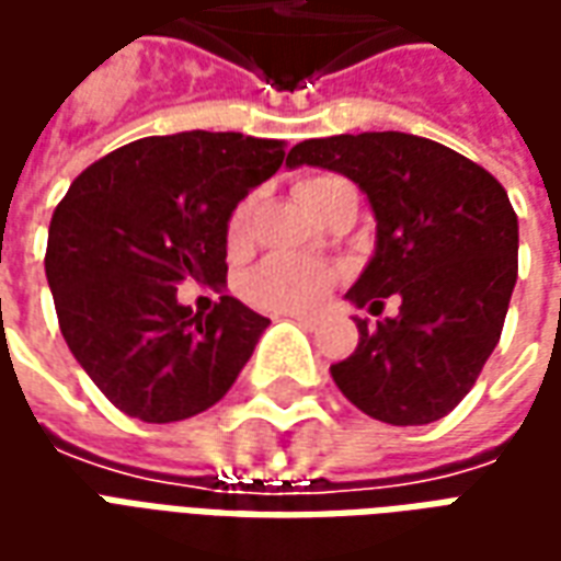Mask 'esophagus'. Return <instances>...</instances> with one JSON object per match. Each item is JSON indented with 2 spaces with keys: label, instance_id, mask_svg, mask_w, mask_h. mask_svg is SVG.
<instances>
[{
  "label": "esophagus",
  "instance_id": "esophagus-1",
  "mask_svg": "<svg viewBox=\"0 0 561 561\" xmlns=\"http://www.w3.org/2000/svg\"><path fill=\"white\" fill-rule=\"evenodd\" d=\"M285 318H291V321H297V324H300V328H306V330H316L318 328V318L316 316H300V312H288V316Z\"/></svg>",
  "mask_w": 561,
  "mask_h": 561
}]
</instances>
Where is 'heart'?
I'll return each mask as SVG.
<instances>
[{"label": "heart", "instance_id": "heart-1", "mask_svg": "<svg viewBox=\"0 0 561 561\" xmlns=\"http://www.w3.org/2000/svg\"><path fill=\"white\" fill-rule=\"evenodd\" d=\"M340 176H306L294 185V195L304 201L306 207H316L321 192ZM252 216H255V197L245 195L228 216V245L243 249L252 233ZM340 279V270L318 261H304V257L273 255L264 264H257L243 282L245 300L257 309L267 312H306L316 309L330 288Z\"/></svg>", "mask_w": 561, "mask_h": 561}]
</instances>
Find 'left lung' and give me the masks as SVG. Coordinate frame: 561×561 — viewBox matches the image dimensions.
<instances>
[{"label": "left lung", "mask_w": 561, "mask_h": 561, "mask_svg": "<svg viewBox=\"0 0 561 561\" xmlns=\"http://www.w3.org/2000/svg\"><path fill=\"white\" fill-rule=\"evenodd\" d=\"M288 168L316 164L360 185L378 221L376 255L348 300L400 316L369 328L330 366L336 388L369 417L421 426L474 388L505 328L517 282V213L493 173L445 144L364 131L297 144Z\"/></svg>", "instance_id": "1"}]
</instances>
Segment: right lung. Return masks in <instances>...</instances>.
Listing matches in <instances>:
<instances>
[{
  "instance_id": "add662e5",
  "label": "right lung",
  "mask_w": 561,
  "mask_h": 561,
  "mask_svg": "<svg viewBox=\"0 0 561 561\" xmlns=\"http://www.w3.org/2000/svg\"><path fill=\"white\" fill-rule=\"evenodd\" d=\"M285 159L240 131L144 138L92 161L59 201L44 270L68 348L144 423L185 421L231 390L267 318L221 294L192 312L176 285L221 288L228 216Z\"/></svg>"
}]
</instances>
